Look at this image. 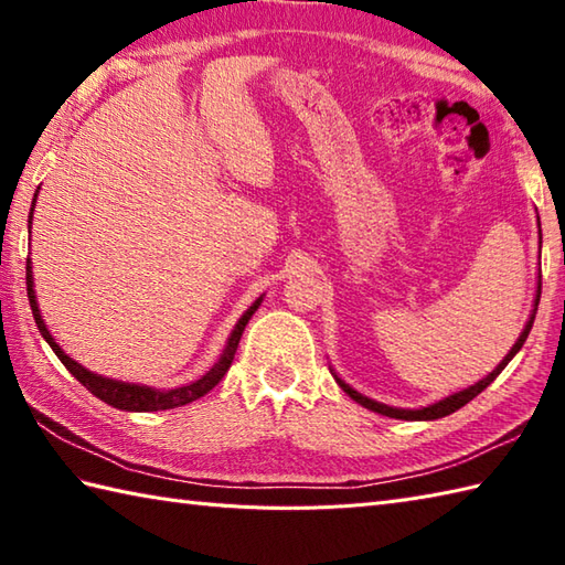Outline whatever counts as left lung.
<instances>
[{
    "label": "left lung",
    "instance_id": "1",
    "mask_svg": "<svg viewBox=\"0 0 565 565\" xmlns=\"http://www.w3.org/2000/svg\"><path fill=\"white\" fill-rule=\"evenodd\" d=\"M536 218H539V215H536ZM539 247H542V227H539ZM539 296H542V274H539V281H536V296H534V308H532V313H530V320H526V326H524L522 334L518 338V342L512 344V350L505 354V359H502V362H500L493 371H490V374H488L486 379L473 383V386H468V388H463V391H459V393H451V395H447V398H441V401L431 403V405H427V407H417V411H411V407H393V405H386V403H379V401H374V398H366V395L354 391V388L350 386V383H344L338 374H334V369H330V371H332L334 381L340 383V388H342L347 395H350L352 401H356L359 405H364V407H369V411H374V413H379V415L395 417V419H439V417H447V415L459 411V407H463L466 403H471L478 393L486 391V388L490 386V383H493V381L500 376V371L512 362V356L522 350V344L526 342V338H530V330H532V326H534L536 308H539Z\"/></svg>",
    "mask_w": 565,
    "mask_h": 565
}]
</instances>
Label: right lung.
<instances>
[{"label":"right lung","mask_w":565,"mask_h":565,"mask_svg":"<svg viewBox=\"0 0 565 565\" xmlns=\"http://www.w3.org/2000/svg\"><path fill=\"white\" fill-rule=\"evenodd\" d=\"M35 196H39V191H35V194H33V206H31V213H29V227H31V221H33ZM26 294H29V303H31V310H33L35 326H39V332L43 334V340L51 344V350L57 354L60 362L65 364V369L70 371V374L75 376L92 395H97L99 401L109 403L111 407H118V411H128V413H154V411H170V407H182V405H186L191 401H199L201 395H206L213 386H218V381L225 376V371L231 369V364H233V356L237 352V344H239V338H243L245 326L249 322V318L255 316V310L264 301V296H259L257 301L245 310L243 318L237 320V326L233 328L231 338H227V342H225V350H223L221 359L211 366V371H206V374H203L201 379L186 383V386L160 391V388L140 386V383H126V381H116V379H106L102 374H94V371L84 369L82 364L75 362V359L67 356L63 352V347H60L53 340L51 330H47V326L43 322V316H41V310H39V301H35L31 259L26 264Z\"/></svg>","instance_id":"obj_1"}]
</instances>
